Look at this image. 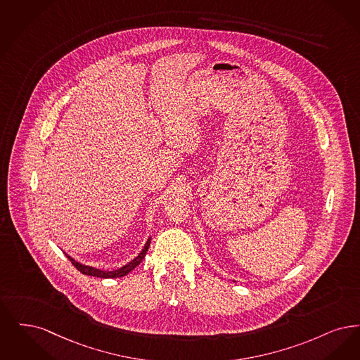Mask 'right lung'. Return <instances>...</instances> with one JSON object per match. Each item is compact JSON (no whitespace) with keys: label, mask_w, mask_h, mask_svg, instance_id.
<instances>
[{"label":"right lung","mask_w":360,"mask_h":360,"mask_svg":"<svg viewBox=\"0 0 360 360\" xmlns=\"http://www.w3.org/2000/svg\"><path fill=\"white\" fill-rule=\"evenodd\" d=\"M150 240H152V238L149 236L148 240H146V243H145V246L142 248L140 254H139L133 261H130L129 264H126L125 266H122V267H120V269H115V270H101V269H96L94 266L83 265V264H80L78 261H75L72 257H70L68 254H65V255H67V258L71 261V264L75 266L82 274L93 276V277H98V278H118V277H124L127 273H130L134 267H137V266L140 265L141 262H142V259L145 258L146 251H148L149 246H150Z\"/></svg>","instance_id":"right-lung-1"}]
</instances>
